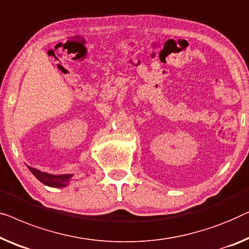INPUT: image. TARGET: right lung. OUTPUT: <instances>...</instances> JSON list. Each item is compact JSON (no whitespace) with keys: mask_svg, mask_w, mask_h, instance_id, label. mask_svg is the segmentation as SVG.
I'll return each mask as SVG.
<instances>
[{"mask_svg":"<svg viewBox=\"0 0 249 249\" xmlns=\"http://www.w3.org/2000/svg\"><path fill=\"white\" fill-rule=\"evenodd\" d=\"M30 169V172L34 174L36 178H37L41 183H44L45 185L50 186V187H65L70 184L71 181V178H73V174H49V173L41 172L37 168L28 166Z\"/></svg>","mask_w":249,"mask_h":249,"instance_id":"right-lung-1","label":"right lung"}]
</instances>
